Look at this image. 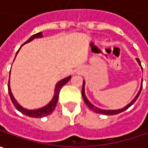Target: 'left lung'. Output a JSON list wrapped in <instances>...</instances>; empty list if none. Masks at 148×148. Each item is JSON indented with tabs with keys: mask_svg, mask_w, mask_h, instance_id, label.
Segmentation results:
<instances>
[{
	"mask_svg": "<svg viewBox=\"0 0 148 148\" xmlns=\"http://www.w3.org/2000/svg\"><path fill=\"white\" fill-rule=\"evenodd\" d=\"M136 60H137V61H138V63L139 64V65H140L141 67H142L139 59L137 58ZM84 87H85V82L84 81V82H83V88H82V96H83V98H84V101H85L86 105L88 106V107L90 110H92V111H94V112H96V113H98V114H102V115H117V114H119V113H121V112L125 111V110H127L128 108H129V107H130V106H131L134 104L135 101H137L138 97H139V94H140L141 91H142V88H143V81H142V84H141L140 90L138 91V94L136 95V97H135L133 99V101H132L130 103H129V104L127 105L126 106H125L124 108H122V109H119V110H103V109H100V108H98V107H97V106H93V105L87 99V97H86V96H85V92H84Z\"/></svg>",
	"mask_w": 148,
	"mask_h": 148,
	"instance_id": "8db88e82",
	"label": "left lung"
}]
</instances>
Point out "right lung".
Wrapping results in <instances>:
<instances>
[{
  "mask_svg": "<svg viewBox=\"0 0 148 148\" xmlns=\"http://www.w3.org/2000/svg\"><path fill=\"white\" fill-rule=\"evenodd\" d=\"M40 38H42V33H41V32L38 33H36V34L33 35L32 37H30V38H28V40H27L23 45L28 43V42H31V41H33V39ZM18 51H17L16 55L18 54ZM70 78H71V76H69V77H67V78H65V79H63L62 80L59 81L58 83L56 84V88H55V94H54V97L53 98H52V100H51L47 106H45L42 107V108H39V109L27 110L25 109V108H23V106H21L20 105L18 104V102H17V101L14 99L13 94H12V92H11L10 87V80H9V83H8L9 95H10V99H11V101H12V103L14 104V106H15V108L18 110V111H20L22 114L27 115V116H29V117H33V118H42V117H44V116H47V115H51V114L52 113V111H53L54 110H55V108H56V104H57V101H58L60 91L61 88L64 86V84L69 82Z\"/></svg>",
  "mask_w": 148,
  "mask_h": 148,
  "instance_id": "add662e5",
  "label": "right lung"
}]
</instances>
